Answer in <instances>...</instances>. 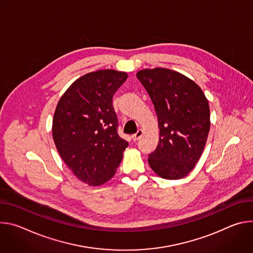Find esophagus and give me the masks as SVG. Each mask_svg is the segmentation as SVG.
<instances>
[{"instance_id":"34e87169","label":"esophagus","mask_w":253,"mask_h":253,"mask_svg":"<svg viewBox=\"0 0 253 253\" xmlns=\"http://www.w3.org/2000/svg\"><path fill=\"white\" fill-rule=\"evenodd\" d=\"M142 135H143L142 130H138L135 134H133V135H132V139H133V141H137V140H139V139L142 137Z\"/></svg>"}]
</instances>
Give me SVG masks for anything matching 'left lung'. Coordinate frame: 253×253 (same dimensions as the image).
Here are the masks:
<instances>
[{
  "instance_id": "obj_1",
  "label": "left lung",
  "mask_w": 253,
  "mask_h": 253,
  "mask_svg": "<svg viewBox=\"0 0 253 253\" xmlns=\"http://www.w3.org/2000/svg\"><path fill=\"white\" fill-rule=\"evenodd\" d=\"M158 118L160 139L148 155L153 171L164 179L185 177L198 162L210 129L208 101L198 85L178 72L145 69L136 74Z\"/></svg>"
}]
</instances>
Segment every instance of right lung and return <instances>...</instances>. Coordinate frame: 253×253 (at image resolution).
Segmentation results:
<instances>
[{
  "label": "right lung",
  "mask_w": 253,
  "mask_h": 253,
  "mask_svg": "<svg viewBox=\"0 0 253 253\" xmlns=\"http://www.w3.org/2000/svg\"><path fill=\"white\" fill-rule=\"evenodd\" d=\"M124 72L99 70L72 84L53 119L57 150L83 182L97 186L112 178L128 142L118 135L113 96L127 80Z\"/></svg>",
  "instance_id": "1"
}]
</instances>
